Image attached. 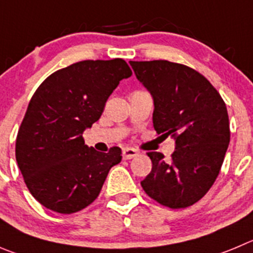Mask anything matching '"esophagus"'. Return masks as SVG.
<instances>
[{
  "instance_id": "1",
  "label": "esophagus",
  "mask_w": 253,
  "mask_h": 253,
  "mask_svg": "<svg viewBox=\"0 0 253 253\" xmlns=\"http://www.w3.org/2000/svg\"><path fill=\"white\" fill-rule=\"evenodd\" d=\"M138 155H140V152H138L137 150H134V148L126 147L122 150V157H124V160L134 159V157H137Z\"/></svg>"
}]
</instances>
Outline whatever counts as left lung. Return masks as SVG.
<instances>
[{
	"mask_svg": "<svg viewBox=\"0 0 253 253\" xmlns=\"http://www.w3.org/2000/svg\"><path fill=\"white\" fill-rule=\"evenodd\" d=\"M153 98V127L176 143L171 160L148 152L152 169L141 186L169 209L192 206L216 181L230 143L227 108L209 80L169 61H129Z\"/></svg>",
	"mask_w": 253,
	"mask_h": 253,
	"instance_id": "1",
	"label": "left lung"
}]
</instances>
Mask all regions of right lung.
Wrapping results in <instances>:
<instances>
[{
  "instance_id": "add662e5",
  "label": "right lung",
  "mask_w": 253,
  "mask_h": 253,
  "mask_svg": "<svg viewBox=\"0 0 253 253\" xmlns=\"http://www.w3.org/2000/svg\"><path fill=\"white\" fill-rule=\"evenodd\" d=\"M126 61H81L47 77L28 103L16 140V161L31 195L46 209L70 214L100 195L120 147L107 153L84 145L82 133L98 121Z\"/></svg>"
}]
</instances>
